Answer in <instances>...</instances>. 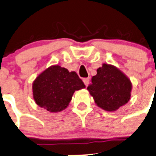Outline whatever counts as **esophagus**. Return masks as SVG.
Returning a JSON list of instances; mask_svg holds the SVG:
<instances>
[{"instance_id":"1","label":"esophagus","mask_w":156,"mask_h":156,"mask_svg":"<svg viewBox=\"0 0 156 156\" xmlns=\"http://www.w3.org/2000/svg\"><path fill=\"white\" fill-rule=\"evenodd\" d=\"M89 80H90L89 77H88V78H84V79H83V82H84L85 85H86V86H89Z\"/></svg>"}]
</instances>
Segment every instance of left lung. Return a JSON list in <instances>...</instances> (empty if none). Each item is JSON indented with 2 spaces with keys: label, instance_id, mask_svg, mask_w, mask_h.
<instances>
[{
  "label": "left lung",
  "instance_id": "8db88e82",
  "mask_svg": "<svg viewBox=\"0 0 156 156\" xmlns=\"http://www.w3.org/2000/svg\"><path fill=\"white\" fill-rule=\"evenodd\" d=\"M87 90L98 107L114 112L131 98L132 83L130 79L114 65L103 64L91 78Z\"/></svg>",
  "mask_w": 156,
  "mask_h": 156
}]
</instances>
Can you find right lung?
Wrapping results in <instances>:
<instances>
[{
	"label": "right lung",
	"mask_w": 156,
	"mask_h": 156,
	"mask_svg": "<svg viewBox=\"0 0 156 156\" xmlns=\"http://www.w3.org/2000/svg\"><path fill=\"white\" fill-rule=\"evenodd\" d=\"M86 88L75 71L52 65L40 73L32 83L33 98L41 108L50 113L65 110L75 91Z\"/></svg>",
	"instance_id": "right-lung-1"
}]
</instances>
